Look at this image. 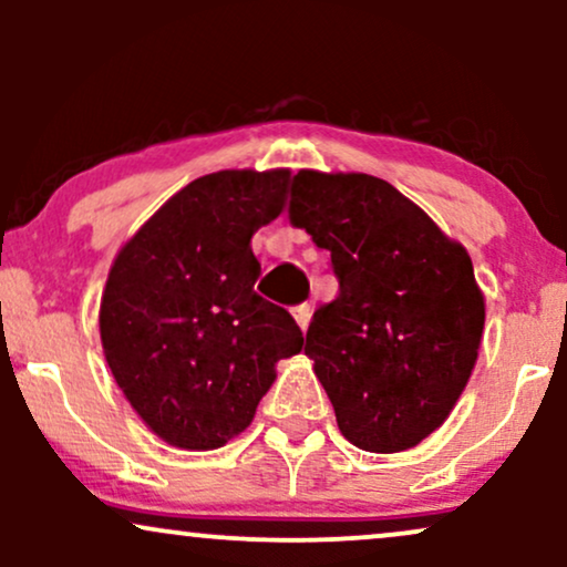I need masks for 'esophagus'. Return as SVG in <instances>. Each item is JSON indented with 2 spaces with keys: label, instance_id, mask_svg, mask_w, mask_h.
<instances>
[{
  "label": "esophagus",
  "instance_id": "obj_1",
  "mask_svg": "<svg viewBox=\"0 0 567 567\" xmlns=\"http://www.w3.org/2000/svg\"><path fill=\"white\" fill-rule=\"evenodd\" d=\"M292 317H296L298 328L306 330V328H309V322H311V306L309 303L296 306V309H292Z\"/></svg>",
  "mask_w": 567,
  "mask_h": 567
}]
</instances>
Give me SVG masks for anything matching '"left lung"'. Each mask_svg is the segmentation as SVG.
<instances>
[{
	"mask_svg": "<svg viewBox=\"0 0 567 567\" xmlns=\"http://www.w3.org/2000/svg\"><path fill=\"white\" fill-rule=\"evenodd\" d=\"M290 224L330 250L336 301L306 354L351 445L396 453L451 415L477 362L485 301L470 252L386 181L301 171Z\"/></svg>",
	"mask_w": 567,
	"mask_h": 567,
	"instance_id": "left-lung-1",
	"label": "left lung"
}]
</instances>
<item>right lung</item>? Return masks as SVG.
<instances>
[{
	"instance_id": "right-lung-1",
	"label": "right lung",
	"mask_w": 567,
	"mask_h": 567,
	"mask_svg": "<svg viewBox=\"0 0 567 567\" xmlns=\"http://www.w3.org/2000/svg\"><path fill=\"white\" fill-rule=\"evenodd\" d=\"M290 171L202 175L141 226L109 271L101 341L116 383L162 440L213 451L250 426L298 354L288 309L256 292L250 237L282 213Z\"/></svg>"
}]
</instances>
